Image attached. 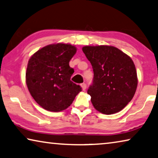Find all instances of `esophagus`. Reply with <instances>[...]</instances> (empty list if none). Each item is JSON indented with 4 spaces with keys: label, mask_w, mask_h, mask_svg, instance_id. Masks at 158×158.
I'll use <instances>...</instances> for the list:
<instances>
[{
    "label": "esophagus",
    "mask_w": 158,
    "mask_h": 158,
    "mask_svg": "<svg viewBox=\"0 0 158 158\" xmlns=\"http://www.w3.org/2000/svg\"><path fill=\"white\" fill-rule=\"evenodd\" d=\"M81 88H82V89H83V90H85V89H86V84L85 83L81 84Z\"/></svg>",
    "instance_id": "1"
}]
</instances>
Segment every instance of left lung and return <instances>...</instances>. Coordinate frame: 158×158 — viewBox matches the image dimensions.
Masks as SVG:
<instances>
[{"instance_id":"1","label":"left lung","mask_w":158,"mask_h":158,"mask_svg":"<svg viewBox=\"0 0 158 158\" xmlns=\"http://www.w3.org/2000/svg\"><path fill=\"white\" fill-rule=\"evenodd\" d=\"M82 50L93 68V82L87 93L94 107L106 115L121 110L132 100L137 89L133 60L112 46H85Z\"/></svg>"}]
</instances>
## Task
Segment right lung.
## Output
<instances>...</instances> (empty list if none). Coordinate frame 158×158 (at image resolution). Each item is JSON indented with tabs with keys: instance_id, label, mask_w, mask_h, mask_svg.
I'll return each instance as SVG.
<instances>
[{
	"instance_id": "obj_1",
	"label": "right lung",
	"mask_w": 158,
	"mask_h": 158,
	"mask_svg": "<svg viewBox=\"0 0 158 158\" xmlns=\"http://www.w3.org/2000/svg\"><path fill=\"white\" fill-rule=\"evenodd\" d=\"M76 52L71 44H49L39 49L28 61V90L45 110L57 112L67 109L81 91V86L71 81L74 71L69 62Z\"/></svg>"
}]
</instances>
